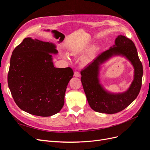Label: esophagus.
I'll return each mask as SVG.
<instances>
[{"instance_id":"34e87169","label":"esophagus","mask_w":150,"mask_h":150,"mask_svg":"<svg viewBox=\"0 0 150 150\" xmlns=\"http://www.w3.org/2000/svg\"><path fill=\"white\" fill-rule=\"evenodd\" d=\"M74 75L75 77H79V76H80V73H79V72L78 71H76L74 72Z\"/></svg>"}]
</instances>
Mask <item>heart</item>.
Masks as SVG:
<instances>
[{
	"label": "heart",
	"mask_w": 150,
	"mask_h": 150,
	"mask_svg": "<svg viewBox=\"0 0 150 150\" xmlns=\"http://www.w3.org/2000/svg\"><path fill=\"white\" fill-rule=\"evenodd\" d=\"M72 54H75L76 53V51H74V52H72ZM64 58H66V59H67V56H64Z\"/></svg>",
	"instance_id": "b5f03b06"
}]
</instances>
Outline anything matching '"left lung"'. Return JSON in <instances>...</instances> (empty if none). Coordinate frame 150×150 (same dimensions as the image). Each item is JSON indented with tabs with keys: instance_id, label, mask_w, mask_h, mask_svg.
<instances>
[{
	"instance_id": "1",
	"label": "left lung",
	"mask_w": 150,
	"mask_h": 150,
	"mask_svg": "<svg viewBox=\"0 0 150 150\" xmlns=\"http://www.w3.org/2000/svg\"><path fill=\"white\" fill-rule=\"evenodd\" d=\"M114 54L126 56L135 68V78L129 89L117 95L104 91L98 80L99 65ZM143 74V65L134 42L124 35H119L112 47L99 54L81 71V79L90 107L99 112L115 114L123 110L137 98L142 88Z\"/></svg>"
}]
</instances>
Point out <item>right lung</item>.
I'll use <instances>...</instances> for the list:
<instances>
[{
    "instance_id": "add662e5",
    "label": "right lung",
    "mask_w": 150,
    "mask_h": 150,
    "mask_svg": "<svg viewBox=\"0 0 150 150\" xmlns=\"http://www.w3.org/2000/svg\"><path fill=\"white\" fill-rule=\"evenodd\" d=\"M51 53H57L54 44L30 38H25L12 52L8 86L18 107L29 114L51 116L64 106L74 72L71 67H54Z\"/></svg>"
}]
</instances>
